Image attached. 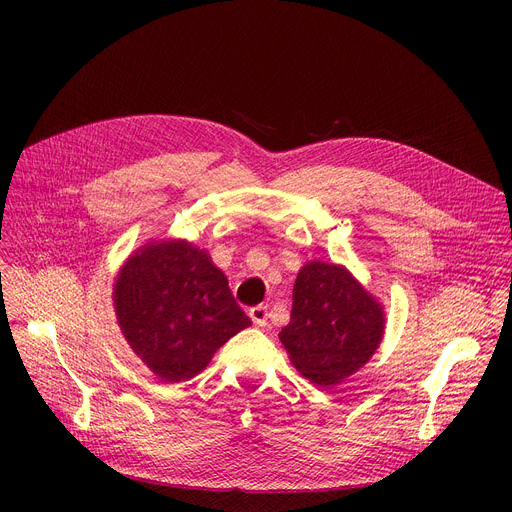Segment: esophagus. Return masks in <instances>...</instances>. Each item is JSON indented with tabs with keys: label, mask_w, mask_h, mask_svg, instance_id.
<instances>
[{
	"label": "esophagus",
	"mask_w": 512,
	"mask_h": 512,
	"mask_svg": "<svg viewBox=\"0 0 512 512\" xmlns=\"http://www.w3.org/2000/svg\"><path fill=\"white\" fill-rule=\"evenodd\" d=\"M249 316H251V320H253V324L255 326H265L267 324V306H255V308H251L249 310Z\"/></svg>",
	"instance_id": "esophagus-1"
}]
</instances>
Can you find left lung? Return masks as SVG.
Returning a JSON list of instances; mask_svg holds the SVG:
<instances>
[{
    "label": "left lung",
    "mask_w": 512,
    "mask_h": 512,
    "mask_svg": "<svg viewBox=\"0 0 512 512\" xmlns=\"http://www.w3.org/2000/svg\"><path fill=\"white\" fill-rule=\"evenodd\" d=\"M291 298V318L279 340L300 375L314 385L342 383L381 346L385 308L344 265L308 261Z\"/></svg>",
    "instance_id": "1"
}]
</instances>
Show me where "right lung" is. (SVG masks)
Segmentation results:
<instances>
[{"mask_svg": "<svg viewBox=\"0 0 512 512\" xmlns=\"http://www.w3.org/2000/svg\"><path fill=\"white\" fill-rule=\"evenodd\" d=\"M113 306L127 344L164 383L196 377L251 326L225 273L186 239H152L133 251L117 273Z\"/></svg>", "mask_w": 512, "mask_h": 512, "instance_id": "1", "label": "right lung"}]
</instances>
